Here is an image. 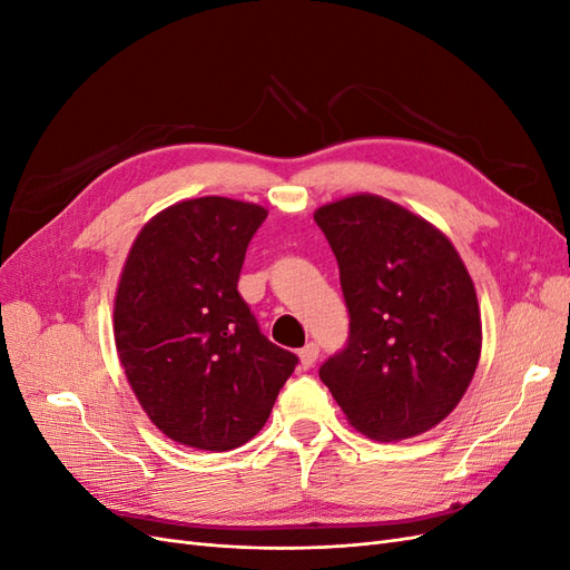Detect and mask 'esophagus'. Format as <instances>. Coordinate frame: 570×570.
<instances>
[{
    "instance_id": "1",
    "label": "esophagus",
    "mask_w": 570,
    "mask_h": 570,
    "mask_svg": "<svg viewBox=\"0 0 570 570\" xmlns=\"http://www.w3.org/2000/svg\"><path fill=\"white\" fill-rule=\"evenodd\" d=\"M316 358H318V344L316 342L304 344V347L299 350V364H302V368L304 371L312 368L316 364Z\"/></svg>"
}]
</instances>
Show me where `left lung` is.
Instances as JSON below:
<instances>
[{"label":"left lung","instance_id":"obj_1","mask_svg":"<svg viewBox=\"0 0 570 570\" xmlns=\"http://www.w3.org/2000/svg\"><path fill=\"white\" fill-rule=\"evenodd\" d=\"M314 218L350 308V342L321 366V381L358 433L416 438L450 416L478 368L471 275L450 237L385 197H344Z\"/></svg>","mask_w":570,"mask_h":570}]
</instances>
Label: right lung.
Returning <instances> with one entry per match:
<instances>
[{
    "label": "right lung",
    "mask_w": 570,
    "mask_h": 570,
    "mask_svg": "<svg viewBox=\"0 0 570 570\" xmlns=\"http://www.w3.org/2000/svg\"><path fill=\"white\" fill-rule=\"evenodd\" d=\"M264 206L185 199L145 223L114 299L120 366L149 421L204 452L249 442L297 356L258 331L237 281Z\"/></svg>",
    "instance_id": "right-lung-1"
}]
</instances>
